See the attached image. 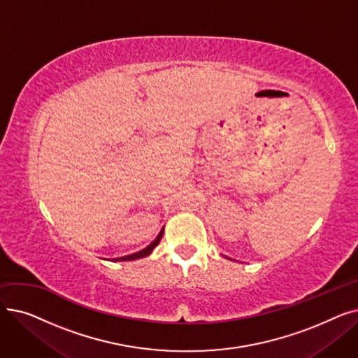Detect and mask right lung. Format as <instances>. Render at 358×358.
I'll return each instance as SVG.
<instances>
[{
    "mask_svg": "<svg viewBox=\"0 0 358 358\" xmlns=\"http://www.w3.org/2000/svg\"><path fill=\"white\" fill-rule=\"evenodd\" d=\"M162 234H164V229L159 232V235L157 236V239H155L152 243H149V245H148L145 250H142V251H139V252H136V254L126 255V257H122V258H116V261H131V259H138V258H143V257L149 255L150 252L154 251V248L158 245V243H159V241H161V238H162Z\"/></svg>",
    "mask_w": 358,
    "mask_h": 358,
    "instance_id": "1",
    "label": "right lung"
}]
</instances>
